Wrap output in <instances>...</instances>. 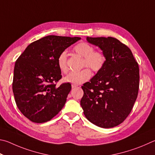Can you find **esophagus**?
<instances>
[{
	"label": "esophagus",
	"instance_id": "esophagus-1",
	"mask_svg": "<svg viewBox=\"0 0 155 155\" xmlns=\"http://www.w3.org/2000/svg\"><path fill=\"white\" fill-rule=\"evenodd\" d=\"M71 86H72V88H76L78 86V85L77 84H72L71 85Z\"/></svg>",
	"mask_w": 155,
	"mask_h": 155
}]
</instances>
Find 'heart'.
Returning a JSON list of instances; mask_svg holds the SVG:
<instances>
[{"instance_id": "1", "label": "heart", "mask_w": 155, "mask_h": 155, "mask_svg": "<svg viewBox=\"0 0 155 155\" xmlns=\"http://www.w3.org/2000/svg\"><path fill=\"white\" fill-rule=\"evenodd\" d=\"M76 54L84 57L82 67H87L94 73H98L103 69L106 63V56L104 51L94 50V48L87 42H80L73 48ZM57 64L60 71L63 73L68 72L67 52L62 51L57 57ZM91 71L88 68H84L80 71L69 73L64 78V81L73 84H80L90 79Z\"/></svg>"}]
</instances>
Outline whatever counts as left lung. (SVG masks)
Segmentation results:
<instances>
[{"instance_id":"obj_1","label":"left lung","mask_w":155,"mask_h":155,"mask_svg":"<svg viewBox=\"0 0 155 155\" xmlns=\"http://www.w3.org/2000/svg\"><path fill=\"white\" fill-rule=\"evenodd\" d=\"M106 56V63L82 86L80 104L86 118L102 128L121 124L131 113L138 94L140 69L130 49L114 37H87Z\"/></svg>"}]
</instances>
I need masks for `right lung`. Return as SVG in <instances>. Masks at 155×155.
Instances as JSON below:
<instances>
[{"instance_id":"add662e5","label":"right lung","mask_w":155,"mask_h":155,"mask_svg":"<svg viewBox=\"0 0 155 155\" xmlns=\"http://www.w3.org/2000/svg\"><path fill=\"white\" fill-rule=\"evenodd\" d=\"M80 37L49 35L31 43L18 57L12 83L15 104L33 123L50 120L64 107L71 89L69 83L56 84L62 78L57 57Z\"/></svg>"}]
</instances>
